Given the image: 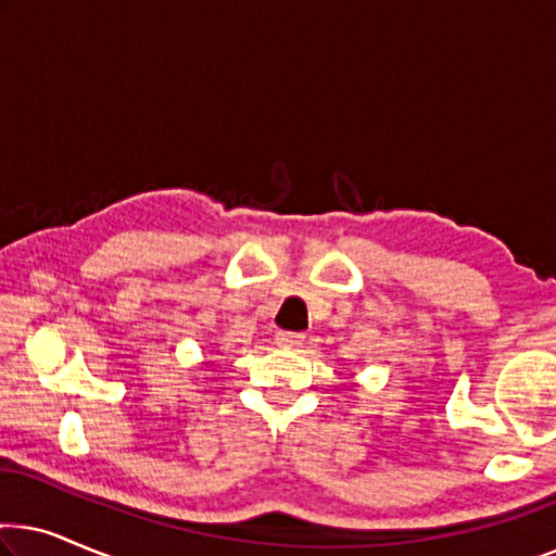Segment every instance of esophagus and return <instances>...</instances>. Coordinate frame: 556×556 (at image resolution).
<instances>
[{
    "label": "esophagus",
    "instance_id": "obj_1",
    "mask_svg": "<svg viewBox=\"0 0 556 556\" xmlns=\"http://www.w3.org/2000/svg\"><path fill=\"white\" fill-rule=\"evenodd\" d=\"M303 339H306V337H303L301 331H278L276 333V341H278L280 346H291V349L293 346H301Z\"/></svg>",
    "mask_w": 556,
    "mask_h": 556
}]
</instances>
